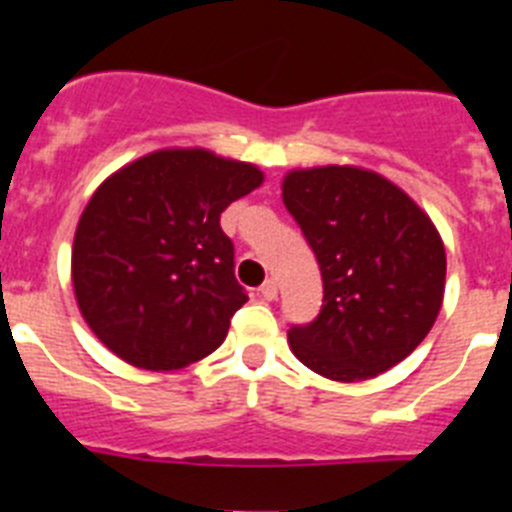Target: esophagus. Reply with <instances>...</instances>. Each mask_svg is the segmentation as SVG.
I'll return each mask as SVG.
<instances>
[{
	"label": "esophagus",
	"instance_id": "obj_1",
	"mask_svg": "<svg viewBox=\"0 0 512 512\" xmlns=\"http://www.w3.org/2000/svg\"><path fill=\"white\" fill-rule=\"evenodd\" d=\"M261 297H264V300H277V282H274V279H266L264 284H261Z\"/></svg>",
	"mask_w": 512,
	"mask_h": 512
}]
</instances>
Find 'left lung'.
Masks as SVG:
<instances>
[{"label": "left lung", "instance_id": "left-lung-1", "mask_svg": "<svg viewBox=\"0 0 512 512\" xmlns=\"http://www.w3.org/2000/svg\"><path fill=\"white\" fill-rule=\"evenodd\" d=\"M282 200L323 277L318 318L289 328L297 359L336 382H361L413 354L436 323L446 284L431 217L356 166L292 171Z\"/></svg>", "mask_w": 512, "mask_h": 512}]
</instances>
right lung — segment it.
Masks as SVG:
<instances>
[{
  "label": "right lung",
  "instance_id": "add662e5",
  "mask_svg": "<svg viewBox=\"0 0 512 512\" xmlns=\"http://www.w3.org/2000/svg\"><path fill=\"white\" fill-rule=\"evenodd\" d=\"M264 182L202 148L143 156L94 192L71 271L94 336L128 364L171 372L212 354L248 300L220 215Z\"/></svg>",
  "mask_w": 512,
  "mask_h": 512
}]
</instances>
